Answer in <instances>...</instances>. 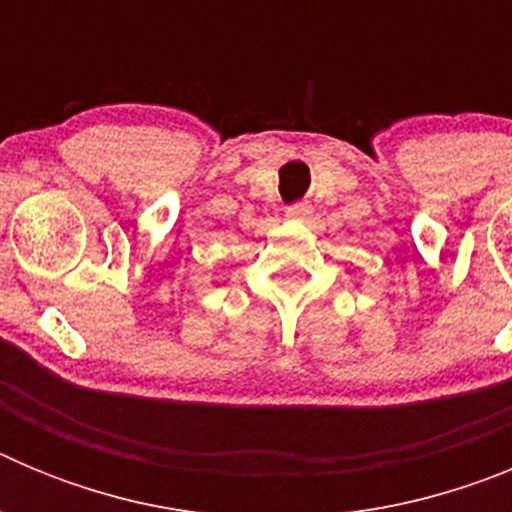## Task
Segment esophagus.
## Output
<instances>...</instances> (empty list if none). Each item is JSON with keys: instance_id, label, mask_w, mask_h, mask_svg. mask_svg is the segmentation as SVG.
<instances>
[{"instance_id": "obj_1", "label": "esophagus", "mask_w": 512, "mask_h": 512, "mask_svg": "<svg viewBox=\"0 0 512 512\" xmlns=\"http://www.w3.org/2000/svg\"><path fill=\"white\" fill-rule=\"evenodd\" d=\"M312 215V207L307 202H297V205L287 207V217L289 220H307Z\"/></svg>"}]
</instances>
